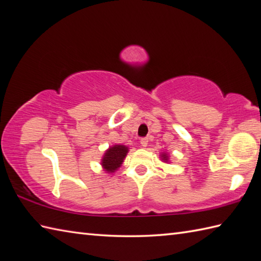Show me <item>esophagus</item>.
<instances>
[{"label":"esophagus","instance_id":"34e87169","mask_svg":"<svg viewBox=\"0 0 261 261\" xmlns=\"http://www.w3.org/2000/svg\"><path fill=\"white\" fill-rule=\"evenodd\" d=\"M140 145L145 148V147H147V145H148V138H142V139L140 140Z\"/></svg>","mask_w":261,"mask_h":261}]
</instances>
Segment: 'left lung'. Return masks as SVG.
<instances>
[{
  "mask_svg": "<svg viewBox=\"0 0 261 261\" xmlns=\"http://www.w3.org/2000/svg\"><path fill=\"white\" fill-rule=\"evenodd\" d=\"M160 158H162V162H164L166 164H169V154L168 153H166V152L160 153Z\"/></svg>",
  "mask_w": 261,
  "mask_h": 261,
  "instance_id": "obj_1",
  "label": "left lung"
}]
</instances>
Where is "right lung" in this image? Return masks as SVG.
<instances>
[{
	"instance_id": "right-lung-1",
	"label": "right lung",
	"mask_w": 261,
	"mask_h": 261,
	"mask_svg": "<svg viewBox=\"0 0 261 261\" xmlns=\"http://www.w3.org/2000/svg\"><path fill=\"white\" fill-rule=\"evenodd\" d=\"M129 152V148L124 145H113L105 150L101 159V166L107 174H113L118 170Z\"/></svg>"
}]
</instances>
